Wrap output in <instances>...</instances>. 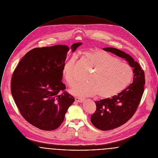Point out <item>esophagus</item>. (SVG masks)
<instances>
[{
    "label": "esophagus",
    "instance_id": "esophagus-1",
    "mask_svg": "<svg viewBox=\"0 0 158 158\" xmlns=\"http://www.w3.org/2000/svg\"><path fill=\"white\" fill-rule=\"evenodd\" d=\"M75 100L76 102H80V103H81L83 102L84 101V99L83 98H75Z\"/></svg>",
    "mask_w": 158,
    "mask_h": 158
}]
</instances>
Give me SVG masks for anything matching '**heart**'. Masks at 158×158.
Listing matches in <instances>:
<instances>
[{
	"label": "heart",
	"instance_id": "obj_1",
	"mask_svg": "<svg viewBox=\"0 0 158 158\" xmlns=\"http://www.w3.org/2000/svg\"><path fill=\"white\" fill-rule=\"evenodd\" d=\"M90 67L93 69L88 77L87 83L77 84L70 90V94L77 96L97 95L101 99H109L118 95L127 88L134 78V70L127 63L110 53L94 49L82 53ZM76 56L73 54L64 64L62 76L69 86L75 83L73 69Z\"/></svg>",
	"mask_w": 158,
	"mask_h": 158
}]
</instances>
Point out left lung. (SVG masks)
Wrapping results in <instances>:
<instances>
[{
    "label": "left lung",
    "mask_w": 158,
    "mask_h": 158,
    "mask_svg": "<svg viewBox=\"0 0 158 158\" xmlns=\"http://www.w3.org/2000/svg\"><path fill=\"white\" fill-rule=\"evenodd\" d=\"M103 50L125 59L134 73L133 83L123 91L111 98L95 102L96 110L91 122L98 129L108 131L123 125L134 114L144 92L145 76L140 65L128 54L112 47Z\"/></svg>",
    "instance_id": "8db88e82"
}]
</instances>
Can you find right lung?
Instances as JSON below:
<instances>
[{"label": "right lung", "instance_id": "1", "mask_svg": "<svg viewBox=\"0 0 158 158\" xmlns=\"http://www.w3.org/2000/svg\"><path fill=\"white\" fill-rule=\"evenodd\" d=\"M81 44H73L72 52ZM69 50L64 45L32 49L12 74L11 94L15 104L26 120L41 130L52 131L60 126L75 101L64 91L66 86L62 82Z\"/></svg>", "mask_w": 158, "mask_h": 158}]
</instances>
